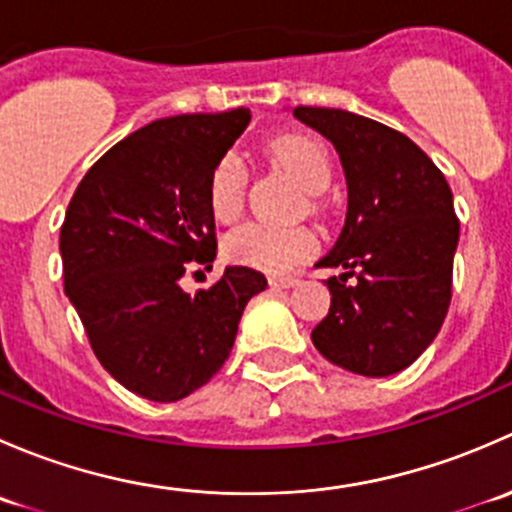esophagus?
Segmentation results:
<instances>
[{"label": "esophagus", "instance_id": "34e87169", "mask_svg": "<svg viewBox=\"0 0 512 512\" xmlns=\"http://www.w3.org/2000/svg\"><path fill=\"white\" fill-rule=\"evenodd\" d=\"M270 285L272 287H282V289H289L294 285H299L297 277H285V275H272L270 277Z\"/></svg>", "mask_w": 512, "mask_h": 512}]
</instances>
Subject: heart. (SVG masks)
<instances>
[{
    "label": "heart",
    "instance_id": "heart-1",
    "mask_svg": "<svg viewBox=\"0 0 512 512\" xmlns=\"http://www.w3.org/2000/svg\"><path fill=\"white\" fill-rule=\"evenodd\" d=\"M272 153L307 193L329 188L334 163L327 146L312 136H285L272 146ZM245 165L235 153H225L215 163L208 180V205L220 223H232L245 208ZM317 247V237L307 227H280L247 223L230 232L225 240L227 260L257 267L265 272H287L302 265Z\"/></svg>",
    "mask_w": 512,
    "mask_h": 512
}]
</instances>
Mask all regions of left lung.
Returning a JSON list of instances; mask_svg holds the SVG:
<instances>
[{
	"instance_id": "1",
	"label": "left lung",
	"mask_w": 512,
	"mask_h": 512,
	"mask_svg": "<svg viewBox=\"0 0 512 512\" xmlns=\"http://www.w3.org/2000/svg\"><path fill=\"white\" fill-rule=\"evenodd\" d=\"M292 113L337 148L349 193L342 232L317 262L344 272L327 280L332 304L312 342L342 369L391 376L426 352L446 319L461 232L453 193L433 160L384 123L342 108Z\"/></svg>"
}]
</instances>
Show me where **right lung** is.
Here are the masks:
<instances>
[{
	"mask_svg": "<svg viewBox=\"0 0 512 512\" xmlns=\"http://www.w3.org/2000/svg\"><path fill=\"white\" fill-rule=\"evenodd\" d=\"M247 123V108L158 118L103 153L66 208V297L103 369L148 401L168 404L208 384L245 304L267 287L252 267H225L195 294L180 287L185 270L213 267L208 180Z\"/></svg>",
	"mask_w": 512,
	"mask_h": 512,
	"instance_id": "1",
	"label": "right lung"
}]
</instances>
